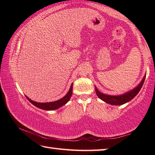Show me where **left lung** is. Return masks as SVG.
Returning <instances> with one entry per match:
<instances>
[{
    "mask_svg": "<svg viewBox=\"0 0 155 155\" xmlns=\"http://www.w3.org/2000/svg\"><path fill=\"white\" fill-rule=\"evenodd\" d=\"M145 77H146V75H144V77H143V78H142V80L141 81L140 83L138 84V85L136 86L133 89L129 91L122 94V95H106V94L100 92L97 89V87H95L96 94L99 99H101L102 101L107 103L108 104H111L113 105H123L124 104H126V103L129 102L130 101H131L133 98H134V97L136 96V95H137L138 92L140 91L142 85H143V83L145 80Z\"/></svg>",
    "mask_w": 155,
    "mask_h": 155,
    "instance_id": "obj_1",
    "label": "left lung"
}]
</instances>
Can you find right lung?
I'll use <instances>...</instances> for the list:
<instances>
[{"instance_id":"add662e5","label":"right lung","mask_w":155,"mask_h":155,"mask_svg":"<svg viewBox=\"0 0 155 155\" xmlns=\"http://www.w3.org/2000/svg\"><path fill=\"white\" fill-rule=\"evenodd\" d=\"M72 85H73V83L71 84V86L70 87L68 92L66 93V95L63 97L62 98L60 99L59 100H57L55 101L52 102H46V103H39L33 101V100L30 99L29 97L25 95L27 99L29 100V101L33 105H35V107H37L39 109H41V110H55L61 107L62 106L66 104H67V102L69 101L70 99H71L72 94Z\"/></svg>"}]
</instances>
